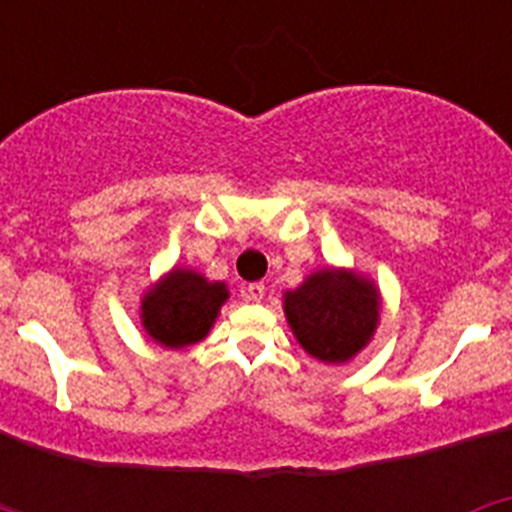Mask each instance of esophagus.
Here are the masks:
<instances>
[{
  "label": "esophagus",
  "mask_w": 512,
  "mask_h": 512,
  "mask_svg": "<svg viewBox=\"0 0 512 512\" xmlns=\"http://www.w3.org/2000/svg\"><path fill=\"white\" fill-rule=\"evenodd\" d=\"M266 295V287L261 282H253L246 287V300L248 302H261Z\"/></svg>",
  "instance_id": "1"
}]
</instances>
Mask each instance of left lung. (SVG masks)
I'll return each mask as SVG.
<instances>
[{"label":"left lung","mask_w":512,"mask_h":512,"mask_svg":"<svg viewBox=\"0 0 512 512\" xmlns=\"http://www.w3.org/2000/svg\"><path fill=\"white\" fill-rule=\"evenodd\" d=\"M282 302L297 343L323 364H346L361 354L382 310L377 284L343 266L312 271L300 287L284 292Z\"/></svg>","instance_id":"8db88e82"}]
</instances>
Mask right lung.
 <instances>
[{
  "instance_id": "obj_1",
  "label": "right lung",
  "mask_w": 512,
  "mask_h": 512,
  "mask_svg": "<svg viewBox=\"0 0 512 512\" xmlns=\"http://www.w3.org/2000/svg\"><path fill=\"white\" fill-rule=\"evenodd\" d=\"M228 297L225 282H210L189 266H174L140 297V325L153 343L179 351L207 338Z\"/></svg>"
}]
</instances>
